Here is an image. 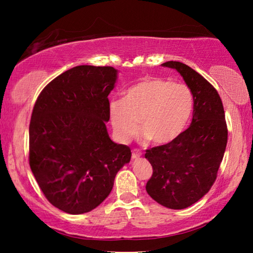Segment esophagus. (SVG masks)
<instances>
[{
	"label": "esophagus",
	"mask_w": 253,
	"mask_h": 253,
	"mask_svg": "<svg viewBox=\"0 0 253 253\" xmlns=\"http://www.w3.org/2000/svg\"><path fill=\"white\" fill-rule=\"evenodd\" d=\"M142 156V152L139 151V149H132L131 151V158L132 160H137V158H139Z\"/></svg>",
	"instance_id": "esophagus-1"
}]
</instances>
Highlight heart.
I'll return each instance as SVG.
<instances>
[{
  "label": "heart",
  "instance_id": "heart-1",
  "mask_svg": "<svg viewBox=\"0 0 253 253\" xmlns=\"http://www.w3.org/2000/svg\"><path fill=\"white\" fill-rule=\"evenodd\" d=\"M193 102V93L187 84L152 77L128 88L125 98L110 102V123L121 142H127L136 134L139 121L145 139L164 145L184 130Z\"/></svg>",
  "mask_w": 253,
  "mask_h": 253
}]
</instances>
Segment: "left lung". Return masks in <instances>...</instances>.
Returning <instances> with one entry per match:
<instances>
[{
    "label": "left lung",
    "mask_w": 253,
    "mask_h": 253,
    "mask_svg": "<svg viewBox=\"0 0 253 253\" xmlns=\"http://www.w3.org/2000/svg\"><path fill=\"white\" fill-rule=\"evenodd\" d=\"M175 69L193 93L190 127L169 144L147 149L153 166L146 191L163 207L183 210L208 193L216 178L228 142L225 115L219 93L191 67L177 61L162 63Z\"/></svg>",
    "instance_id": "1"
}]
</instances>
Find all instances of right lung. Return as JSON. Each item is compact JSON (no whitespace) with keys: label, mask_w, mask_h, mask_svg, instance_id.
Masks as SVG:
<instances>
[{"label":"right lung","mask_w":253,"mask_h":253,"mask_svg":"<svg viewBox=\"0 0 253 253\" xmlns=\"http://www.w3.org/2000/svg\"><path fill=\"white\" fill-rule=\"evenodd\" d=\"M113 67L77 66L54 78L34 105L30 168L49 202L69 214L96 209L130 162V148L110 139L108 96Z\"/></svg>","instance_id":"right-lung-1"}]
</instances>
